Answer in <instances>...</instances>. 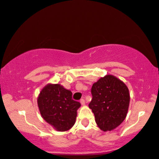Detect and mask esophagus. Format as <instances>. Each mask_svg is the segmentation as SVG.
Returning <instances> with one entry per match:
<instances>
[{"mask_svg": "<svg viewBox=\"0 0 159 159\" xmlns=\"http://www.w3.org/2000/svg\"><path fill=\"white\" fill-rule=\"evenodd\" d=\"M80 104H82V105H85V100H84L83 98H82V99H80Z\"/></svg>", "mask_w": 159, "mask_h": 159, "instance_id": "34e87169", "label": "esophagus"}]
</instances>
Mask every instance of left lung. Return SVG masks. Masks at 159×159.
<instances>
[{"mask_svg": "<svg viewBox=\"0 0 159 159\" xmlns=\"http://www.w3.org/2000/svg\"><path fill=\"white\" fill-rule=\"evenodd\" d=\"M91 92L89 107L101 130H113L123 122L130 103L129 91L124 83L113 75H106L93 84Z\"/></svg>", "mask_w": 159, "mask_h": 159, "instance_id": "left-lung-1", "label": "left lung"}]
</instances>
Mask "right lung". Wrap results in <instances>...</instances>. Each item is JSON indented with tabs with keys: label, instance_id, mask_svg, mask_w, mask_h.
Wrapping results in <instances>:
<instances>
[{
	"label": "right lung",
	"instance_id": "right-lung-1",
	"mask_svg": "<svg viewBox=\"0 0 159 159\" xmlns=\"http://www.w3.org/2000/svg\"><path fill=\"white\" fill-rule=\"evenodd\" d=\"M38 104L41 116L58 131H67L75 124L80 103L72 93L59 84H48L40 92Z\"/></svg>",
	"mask_w": 159,
	"mask_h": 159
}]
</instances>
